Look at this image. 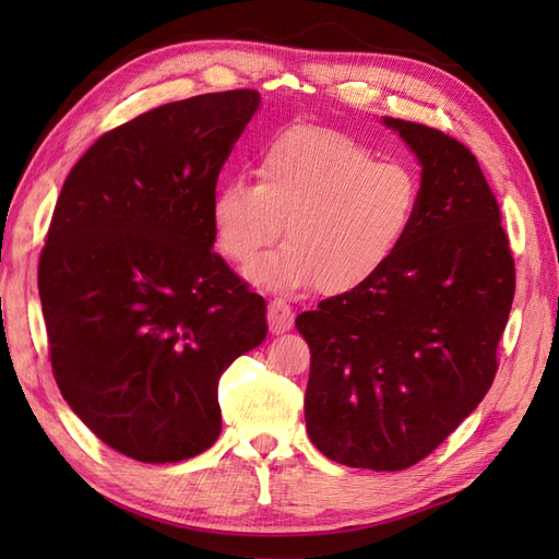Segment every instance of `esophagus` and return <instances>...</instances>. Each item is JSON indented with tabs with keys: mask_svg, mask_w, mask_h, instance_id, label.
<instances>
[{
	"mask_svg": "<svg viewBox=\"0 0 559 559\" xmlns=\"http://www.w3.org/2000/svg\"><path fill=\"white\" fill-rule=\"evenodd\" d=\"M267 324H270V333L273 335H282L294 326V310L286 300L275 298L270 300L267 306Z\"/></svg>",
	"mask_w": 559,
	"mask_h": 559,
	"instance_id": "esophagus-1",
	"label": "esophagus"
}]
</instances>
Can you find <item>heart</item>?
<instances>
[{
	"label": "heart",
	"instance_id": "obj_1",
	"mask_svg": "<svg viewBox=\"0 0 559 559\" xmlns=\"http://www.w3.org/2000/svg\"><path fill=\"white\" fill-rule=\"evenodd\" d=\"M419 205L415 175L378 163L366 146L326 128H292L257 160V183L230 179L212 198V228L228 261L247 263L286 224L289 242L245 275L292 294L319 284L329 296L373 282L408 238Z\"/></svg>",
	"mask_w": 559,
	"mask_h": 559
}]
</instances>
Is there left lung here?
I'll list each match as a JSON object with an SVG mask.
<instances>
[{
	"label": "left lung",
	"mask_w": 559,
	"mask_h": 559,
	"mask_svg": "<svg viewBox=\"0 0 559 559\" xmlns=\"http://www.w3.org/2000/svg\"><path fill=\"white\" fill-rule=\"evenodd\" d=\"M415 154L419 205L382 273L296 317L312 364L310 441L352 468L425 460L478 408L515 294L497 198L471 151L441 130L382 118Z\"/></svg>",
	"instance_id": "1"
}]
</instances>
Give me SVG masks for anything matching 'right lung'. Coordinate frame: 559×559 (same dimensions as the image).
<instances>
[{
	"label": "right lung",
	"instance_id": "right-lung-1",
	"mask_svg": "<svg viewBox=\"0 0 559 559\" xmlns=\"http://www.w3.org/2000/svg\"><path fill=\"white\" fill-rule=\"evenodd\" d=\"M257 91L198 95L103 134L64 179L39 261L53 376L99 441L181 462L222 433L218 378L265 300L214 253L212 198Z\"/></svg>",
	"mask_w": 559,
	"mask_h": 559
}]
</instances>
